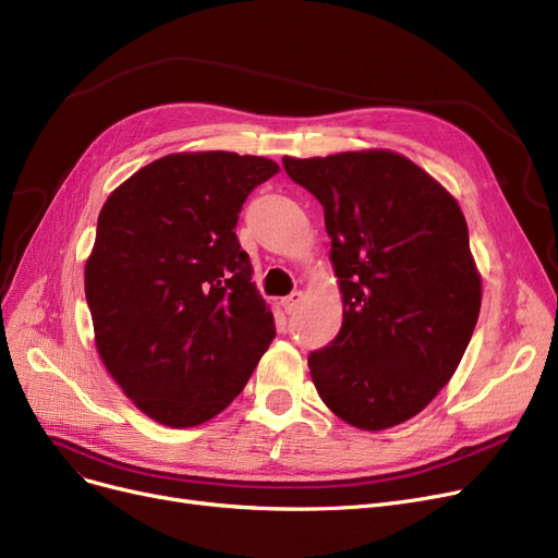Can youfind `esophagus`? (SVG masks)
I'll list each match as a JSON object with an SVG mask.
<instances>
[{
	"label": "esophagus",
	"instance_id": "34e87169",
	"mask_svg": "<svg viewBox=\"0 0 558 558\" xmlns=\"http://www.w3.org/2000/svg\"><path fill=\"white\" fill-rule=\"evenodd\" d=\"M301 301H303V292H292V294L282 299V310H284L287 314H292V312H296V307L301 305Z\"/></svg>",
	"mask_w": 558,
	"mask_h": 558
}]
</instances>
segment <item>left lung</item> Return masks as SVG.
Instances as JSON below:
<instances>
[{
    "mask_svg": "<svg viewBox=\"0 0 558 558\" xmlns=\"http://www.w3.org/2000/svg\"><path fill=\"white\" fill-rule=\"evenodd\" d=\"M282 163L324 205L344 303L337 337L307 357L312 383L355 428L403 424L451 380L478 319L465 216L438 180L392 150Z\"/></svg>",
    "mask_w": 558,
    "mask_h": 558,
    "instance_id": "left-lung-1",
    "label": "left lung"
}]
</instances>
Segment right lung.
<instances>
[{"label":"right lung","mask_w":558,"mask_h":558,"mask_svg":"<svg viewBox=\"0 0 558 558\" xmlns=\"http://www.w3.org/2000/svg\"><path fill=\"white\" fill-rule=\"evenodd\" d=\"M278 171L266 157L175 153L102 205L84 269L95 349L163 426L219 415L276 337L234 228L248 193Z\"/></svg>","instance_id":"add662e5"}]
</instances>
